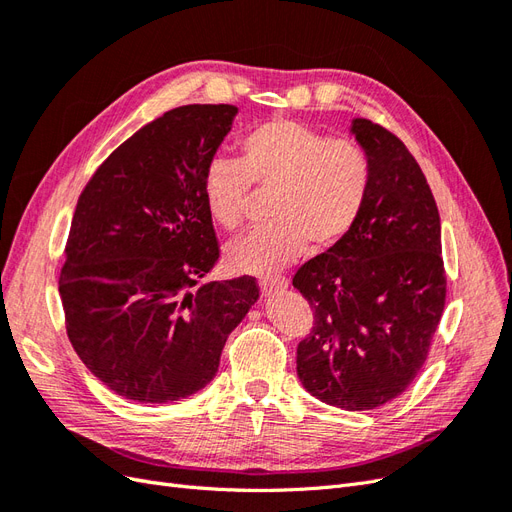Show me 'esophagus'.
<instances>
[{"label": "esophagus", "instance_id": "obj_1", "mask_svg": "<svg viewBox=\"0 0 512 512\" xmlns=\"http://www.w3.org/2000/svg\"><path fill=\"white\" fill-rule=\"evenodd\" d=\"M286 288H288L286 277H265V280H260V290L265 297H269V294H273L277 290H286Z\"/></svg>", "mask_w": 512, "mask_h": 512}]
</instances>
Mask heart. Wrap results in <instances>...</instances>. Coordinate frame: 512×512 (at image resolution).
Masks as SVG:
<instances>
[{"label": "heart", "instance_id": "b5f03b06", "mask_svg": "<svg viewBox=\"0 0 512 512\" xmlns=\"http://www.w3.org/2000/svg\"><path fill=\"white\" fill-rule=\"evenodd\" d=\"M239 162L213 158L203 173L211 220L243 224L252 185L273 190L271 222L226 247L235 273L267 275L305 250H329L359 222L371 188V160L352 138H333L307 123L277 117L239 141Z\"/></svg>", "mask_w": 512, "mask_h": 512}]
</instances>
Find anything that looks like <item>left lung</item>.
Here are the masks:
<instances>
[{
    "mask_svg": "<svg viewBox=\"0 0 512 512\" xmlns=\"http://www.w3.org/2000/svg\"><path fill=\"white\" fill-rule=\"evenodd\" d=\"M371 160L359 222L307 260L292 286L314 309L297 348V376L320 401L374 410L404 393L421 371L446 299L442 230L421 166L395 134L350 123Z\"/></svg>",
    "mask_w": 512,
    "mask_h": 512,
    "instance_id": "1",
    "label": "left lung"
}]
</instances>
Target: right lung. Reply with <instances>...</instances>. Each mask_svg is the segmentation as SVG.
Segmentation results:
<instances>
[{"label": "right lung", "instance_id": "right-lung-1", "mask_svg": "<svg viewBox=\"0 0 512 512\" xmlns=\"http://www.w3.org/2000/svg\"><path fill=\"white\" fill-rule=\"evenodd\" d=\"M239 113L173 108L119 145L76 203L59 297L85 367L123 399L170 404L215 378L258 301L243 275L192 290L220 258L203 173Z\"/></svg>", "mask_w": 512, "mask_h": 512}]
</instances>
